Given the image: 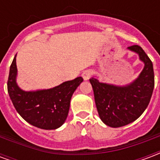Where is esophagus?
I'll return each instance as SVG.
<instances>
[{"mask_svg":"<svg viewBox=\"0 0 160 160\" xmlns=\"http://www.w3.org/2000/svg\"><path fill=\"white\" fill-rule=\"evenodd\" d=\"M92 75V70H86L82 73V77H83L84 80H88Z\"/></svg>","mask_w":160,"mask_h":160,"instance_id":"1","label":"esophagus"}]
</instances>
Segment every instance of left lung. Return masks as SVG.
Segmentation results:
<instances>
[{
	"instance_id": "obj_1",
	"label": "left lung",
	"mask_w": 160,
	"mask_h": 160,
	"mask_svg": "<svg viewBox=\"0 0 160 160\" xmlns=\"http://www.w3.org/2000/svg\"><path fill=\"white\" fill-rule=\"evenodd\" d=\"M128 49L136 53L144 63L139 76L125 86L99 82L91 78L95 104L102 122L107 126L119 128L135 121L148 107L154 88L152 62L141 46L132 45Z\"/></svg>"
}]
</instances>
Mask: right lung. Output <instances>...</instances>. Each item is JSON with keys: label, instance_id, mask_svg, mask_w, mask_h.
Listing matches in <instances>:
<instances>
[{"label": "right lung", "instance_id": "obj_1", "mask_svg": "<svg viewBox=\"0 0 160 160\" xmlns=\"http://www.w3.org/2000/svg\"><path fill=\"white\" fill-rule=\"evenodd\" d=\"M16 56L9 70L8 92L13 106L23 119L42 129H56L67 119L72 95L83 81L82 77L65 81L57 87L24 91L16 82Z\"/></svg>", "mask_w": 160, "mask_h": 160}]
</instances>
